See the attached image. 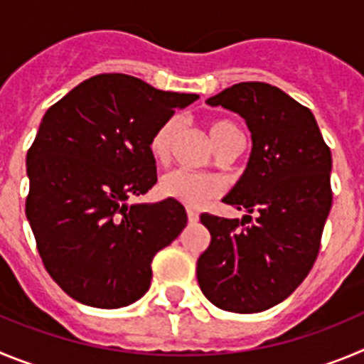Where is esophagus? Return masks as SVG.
Returning a JSON list of instances; mask_svg holds the SVG:
<instances>
[{
    "label": "esophagus",
    "mask_w": 364,
    "mask_h": 364,
    "mask_svg": "<svg viewBox=\"0 0 364 364\" xmlns=\"http://www.w3.org/2000/svg\"><path fill=\"white\" fill-rule=\"evenodd\" d=\"M186 218H188V223L192 225V223H198L199 221V214L194 210H186Z\"/></svg>",
    "instance_id": "1"
}]
</instances>
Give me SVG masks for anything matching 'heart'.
<instances>
[{
  "label": "heart",
  "mask_w": 364,
  "mask_h": 364,
  "mask_svg": "<svg viewBox=\"0 0 364 364\" xmlns=\"http://www.w3.org/2000/svg\"><path fill=\"white\" fill-rule=\"evenodd\" d=\"M178 130L179 119L170 117L154 132L149 149L156 161H165L168 158L172 143L178 136ZM208 134H210V139L215 149H221L223 145H227L234 139H241L237 127L230 121H214L208 127ZM159 190L165 198L174 199V201L190 206V208H199L206 201H210L215 196L221 194V183L212 176L196 174V172H188V170H172L161 178Z\"/></svg>",
  "instance_id": "heart-1"
}]
</instances>
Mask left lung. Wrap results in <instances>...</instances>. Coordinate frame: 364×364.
<instances>
[{
	"mask_svg": "<svg viewBox=\"0 0 364 364\" xmlns=\"http://www.w3.org/2000/svg\"><path fill=\"white\" fill-rule=\"evenodd\" d=\"M206 103L247 121L252 152L223 198L248 215L201 214L212 239L198 259V283L218 309L263 312L287 299L316 263L332 206V154L314 114L281 88L247 81Z\"/></svg>",
	"mask_w": 364,
	"mask_h": 364,
	"instance_id": "left-lung-1",
	"label": "left lung"
}]
</instances>
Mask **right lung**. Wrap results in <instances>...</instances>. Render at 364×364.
I'll return each mask as SVG.
<instances>
[{
    "mask_svg": "<svg viewBox=\"0 0 364 364\" xmlns=\"http://www.w3.org/2000/svg\"><path fill=\"white\" fill-rule=\"evenodd\" d=\"M198 97L100 74L43 116L27 152L25 212L45 268L72 299L121 309L150 288L154 255L186 227V212L174 199H129L158 181L154 132Z\"/></svg>",
    "mask_w": 364,
    "mask_h": 364,
    "instance_id": "right-lung-1",
    "label": "right lung"
}]
</instances>
